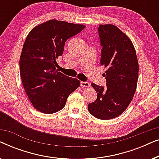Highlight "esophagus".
I'll return each instance as SVG.
<instances>
[{"label": "esophagus", "mask_w": 159, "mask_h": 159, "mask_svg": "<svg viewBox=\"0 0 159 159\" xmlns=\"http://www.w3.org/2000/svg\"><path fill=\"white\" fill-rule=\"evenodd\" d=\"M80 85H81L82 88H88V87H90V84L87 82H80Z\"/></svg>", "instance_id": "obj_1"}]
</instances>
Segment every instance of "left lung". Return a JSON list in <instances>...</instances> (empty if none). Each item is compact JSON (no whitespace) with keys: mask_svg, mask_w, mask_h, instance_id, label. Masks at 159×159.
<instances>
[{"mask_svg":"<svg viewBox=\"0 0 159 159\" xmlns=\"http://www.w3.org/2000/svg\"><path fill=\"white\" fill-rule=\"evenodd\" d=\"M98 34L107 88L91 84L97 99L89 103L88 111L95 118L106 120L119 116L129 105L136 91L139 65L132 41L118 27L101 25Z\"/></svg>","mask_w":159,"mask_h":159,"instance_id":"obj_1","label":"left lung"}]
</instances>
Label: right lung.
<instances>
[{"instance_id":"1","label":"right lung","mask_w":159,"mask_h":159,"mask_svg":"<svg viewBox=\"0 0 159 159\" xmlns=\"http://www.w3.org/2000/svg\"><path fill=\"white\" fill-rule=\"evenodd\" d=\"M85 26L51 19L34 27L26 38L19 59L24 88L34 108L53 114L66 105L80 82L56 69L65 42Z\"/></svg>"}]
</instances>
